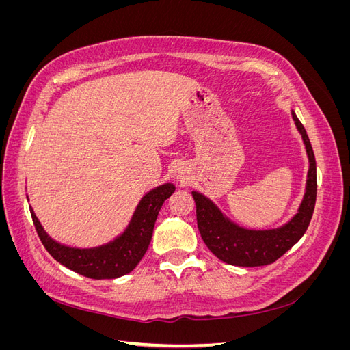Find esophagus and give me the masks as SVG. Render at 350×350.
I'll list each match as a JSON object with an SVG mask.
<instances>
[{
    "label": "esophagus",
    "mask_w": 350,
    "mask_h": 350,
    "mask_svg": "<svg viewBox=\"0 0 350 350\" xmlns=\"http://www.w3.org/2000/svg\"><path fill=\"white\" fill-rule=\"evenodd\" d=\"M176 178L181 179V181H184V176H181V175H176Z\"/></svg>",
    "instance_id": "1"
}]
</instances>
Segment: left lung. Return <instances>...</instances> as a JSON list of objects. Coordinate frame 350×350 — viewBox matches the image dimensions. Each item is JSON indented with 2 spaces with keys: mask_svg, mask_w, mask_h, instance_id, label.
<instances>
[{
  "mask_svg": "<svg viewBox=\"0 0 350 350\" xmlns=\"http://www.w3.org/2000/svg\"><path fill=\"white\" fill-rule=\"evenodd\" d=\"M292 118L302 135L310 167L304 198L296 215L289 221L273 229H247L221 213V210L204 194L191 193L196 201L197 226L201 238L219 260L230 266H267L291 250L308 229L317 198V166L308 134L293 111Z\"/></svg>",
  "mask_w": 350,
  "mask_h": 350,
  "instance_id": "8db88e82",
  "label": "left lung"
}]
</instances>
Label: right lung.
<instances>
[{
	"label": "right lung",
	"instance_id": "add662e5",
	"mask_svg": "<svg viewBox=\"0 0 350 350\" xmlns=\"http://www.w3.org/2000/svg\"><path fill=\"white\" fill-rule=\"evenodd\" d=\"M174 191L172 183L150 189L137 204L122 234L108 243L92 248H76L57 242L46 234L31 207L30 215L44 247L62 266L90 279H116L133 271L143 258L152 241L159 210Z\"/></svg>",
	"mask_w": 350,
	"mask_h": 350
}]
</instances>
